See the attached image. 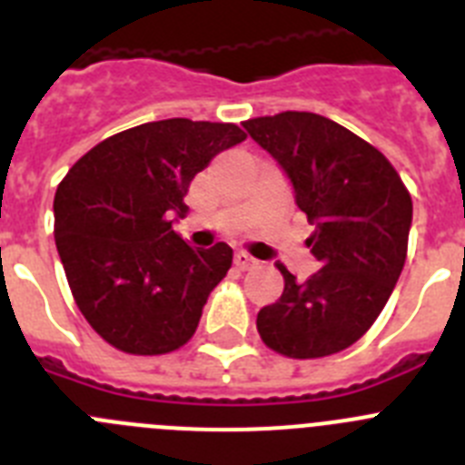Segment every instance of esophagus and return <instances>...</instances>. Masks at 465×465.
I'll return each instance as SVG.
<instances>
[{
    "label": "esophagus",
    "instance_id": "34e87169",
    "mask_svg": "<svg viewBox=\"0 0 465 465\" xmlns=\"http://www.w3.org/2000/svg\"><path fill=\"white\" fill-rule=\"evenodd\" d=\"M232 261H235V265L240 270H252V268H256V265H258L256 258H252L249 253H244V252H237Z\"/></svg>",
    "mask_w": 465,
    "mask_h": 465
}]
</instances>
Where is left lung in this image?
Masks as SVG:
<instances>
[{
	"label": "left lung",
	"mask_w": 465,
	"mask_h": 465,
	"mask_svg": "<svg viewBox=\"0 0 465 465\" xmlns=\"http://www.w3.org/2000/svg\"><path fill=\"white\" fill-rule=\"evenodd\" d=\"M293 186L314 225L322 270L298 282L279 262L283 293L258 312L262 342L291 359L338 354L375 323L408 256L412 197L391 163L340 123L283 111L244 123Z\"/></svg>",
	"instance_id": "1"
}]
</instances>
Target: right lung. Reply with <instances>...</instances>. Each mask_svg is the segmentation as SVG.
<instances>
[{"mask_svg": "<svg viewBox=\"0 0 465 465\" xmlns=\"http://www.w3.org/2000/svg\"><path fill=\"white\" fill-rule=\"evenodd\" d=\"M244 139L232 123H143L97 143L57 186L55 246L69 289L94 332L125 354L186 344L228 274V244L193 249L172 223L197 172Z\"/></svg>", "mask_w": 465, "mask_h": 465, "instance_id": "obj_1", "label": "right lung"}]
</instances>
